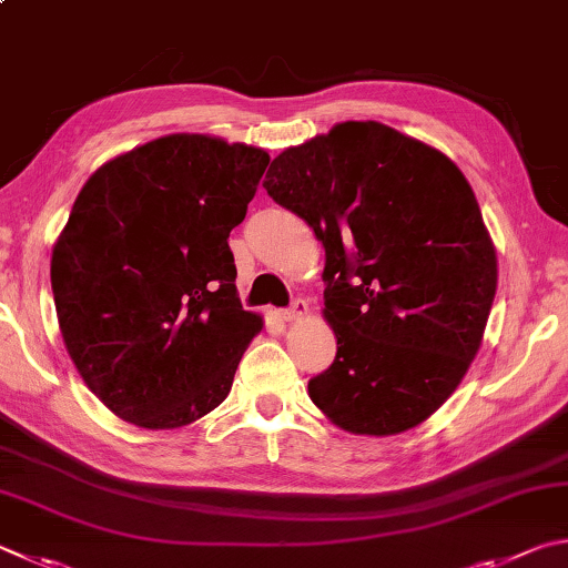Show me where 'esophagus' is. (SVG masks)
I'll use <instances>...</instances> for the list:
<instances>
[{
    "mask_svg": "<svg viewBox=\"0 0 568 568\" xmlns=\"http://www.w3.org/2000/svg\"><path fill=\"white\" fill-rule=\"evenodd\" d=\"M305 313H307V303H305V301H293L291 305L285 307V311H281L285 323H293V320H301Z\"/></svg>",
    "mask_w": 568,
    "mask_h": 568,
    "instance_id": "obj_1",
    "label": "esophagus"
}]
</instances>
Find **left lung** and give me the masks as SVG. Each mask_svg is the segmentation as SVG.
Returning a JSON list of instances; mask_svg holds the SVG:
<instances>
[{
    "instance_id": "left-lung-1",
    "label": "left lung",
    "mask_w": 568,
    "mask_h": 568,
    "mask_svg": "<svg viewBox=\"0 0 568 568\" xmlns=\"http://www.w3.org/2000/svg\"><path fill=\"white\" fill-rule=\"evenodd\" d=\"M263 189L325 245L337 355L307 392L353 435L417 427L457 389L497 293V253L445 153L345 121L273 159Z\"/></svg>"
}]
</instances>
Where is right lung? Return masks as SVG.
<instances>
[{
    "label": "right lung",
    "mask_w": 568,
    "mask_h": 568,
    "mask_svg": "<svg viewBox=\"0 0 568 568\" xmlns=\"http://www.w3.org/2000/svg\"><path fill=\"white\" fill-rule=\"evenodd\" d=\"M271 156L173 133L104 163L51 253L59 327L79 375L131 425L173 429L229 397L261 315L235 293L231 231Z\"/></svg>",
    "instance_id": "1"
}]
</instances>
